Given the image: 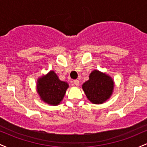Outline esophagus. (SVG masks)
<instances>
[{
	"mask_svg": "<svg viewBox=\"0 0 147 147\" xmlns=\"http://www.w3.org/2000/svg\"><path fill=\"white\" fill-rule=\"evenodd\" d=\"M73 83L75 84V86H78L79 85V81L77 80V79H76V80H74L73 81Z\"/></svg>",
	"mask_w": 147,
	"mask_h": 147,
	"instance_id": "obj_1",
	"label": "esophagus"
}]
</instances>
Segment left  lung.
Returning <instances> with one entry per match:
<instances>
[{
  "instance_id": "left-lung-1",
  "label": "left lung",
  "mask_w": 147,
  "mask_h": 147,
  "mask_svg": "<svg viewBox=\"0 0 147 147\" xmlns=\"http://www.w3.org/2000/svg\"><path fill=\"white\" fill-rule=\"evenodd\" d=\"M114 86V81L111 76L94 70L89 75L88 80L83 84L82 89L91 103L102 104L111 97Z\"/></svg>"
}]
</instances>
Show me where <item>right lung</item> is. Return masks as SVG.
Here are the masks:
<instances>
[{"instance_id": "add662e5", "label": "right lung", "mask_w": 147, "mask_h": 147, "mask_svg": "<svg viewBox=\"0 0 147 147\" xmlns=\"http://www.w3.org/2000/svg\"><path fill=\"white\" fill-rule=\"evenodd\" d=\"M68 87V84L60 80L53 70L41 76L36 81V91L40 99L51 106L60 104Z\"/></svg>"}]
</instances>
